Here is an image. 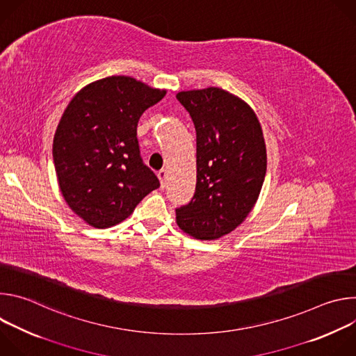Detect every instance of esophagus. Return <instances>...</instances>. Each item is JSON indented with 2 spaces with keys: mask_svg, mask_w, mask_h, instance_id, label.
I'll use <instances>...</instances> for the list:
<instances>
[{
  "mask_svg": "<svg viewBox=\"0 0 356 356\" xmlns=\"http://www.w3.org/2000/svg\"><path fill=\"white\" fill-rule=\"evenodd\" d=\"M158 177H159V180H161V187L163 188V187L166 186V180H168V172H166V169H162V170H159V173H158Z\"/></svg>",
  "mask_w": 356,
  "mask_h": 356,
  "instance_id": "esophagus-1",
  "label": "esophagus"
}]
</instances>
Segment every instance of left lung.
<instances>
[{
	"label": "left lung",
	"mask_w": 356,
	"mask_h": 356,
	"mask_svg": "<svg viewBox=\"0 0 356 356\" xmlns=\"http://www.w3.org/2000/svg\"><path fill=\"white\" fill-rule=\"evenodd\" d=\"M176 97L197 134L195 193L176 209V222L195 239H218L241 225L258 201L268 163L262 127L243 99L222 88Z\"/></svg>",
	"instance_id": "8db88e82"
}]
</instances>
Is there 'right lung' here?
<instances>
[{"mask_svg": "<svg viewBox=\"0 0 356 356\" xmlns=\"http://www.w3.org/2000/svg\"><path fill=\"white\" fill-rule=\"evenodd\" d=\"M166 95L129 76L83 87L66 107L54 138V162L69 207L94 228L128 218L159 180L143 165L136 127Z\"/></svg>", "mask_w": 356, "mask_h": 356, "instance_id": "1", "label": "right lung"}]
</instances>
